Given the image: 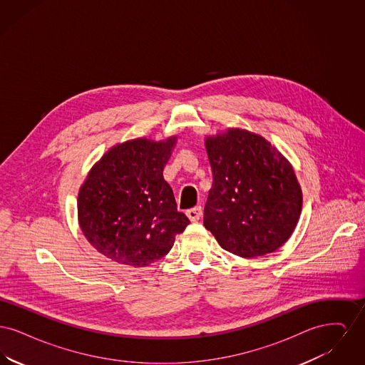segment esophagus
<instances>
[{
	"instance_id": "esophagus-1",
	"label": "esophagus",
	"mask_w": 365,
	"mask_h": 365,
	"mask_svg": "<svg viewBox=\"0 0 365 365\" xmlns=\"http://www.w3.org/2000/svg\"><path fill=\"white\" fill-rule=\"evenodd\" d=\"M186 215H187V217L190 219V222L195 223V222L200 220V217H201V215H202V209H201V207H195V208L189 209V210L186 212Z\"/></svg>"
}]
</instances>
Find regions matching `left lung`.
<instances>
[{
    "label": "left lung",
    "instance_id": "8db88e82",
    "mask_svg": "<svg viewBox=\"0 0 365 365\" xmlns=\"http://www.w3.org/2000/svg\"><path fill=\"white\" fill-rule=\"evenodd\" d=\"M213 175L204 226L232 255L253 259L286 242L299 220L294 168L259 134L243 128L205 137Z\"/></svg>",
    "mask_w": 365,
    "mask_h": 365
}]
</instances>
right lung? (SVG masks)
<instances>
[{"label":"right lung","instance_id":"obj_1","mask_svg":"<svg viewBox=\"0 0 365 365\" xmlns=\"http://www.w3.org/2000/svg\"><path fill=\"white\" fill-rule=\"evenodd\" d=\"M176 139L116 143L88 171L78 194V222L105 257L146 267L168 255L190 223L163 176Z\"/></svg>","mask_w":365,"mask_h":365}]
</instances>
